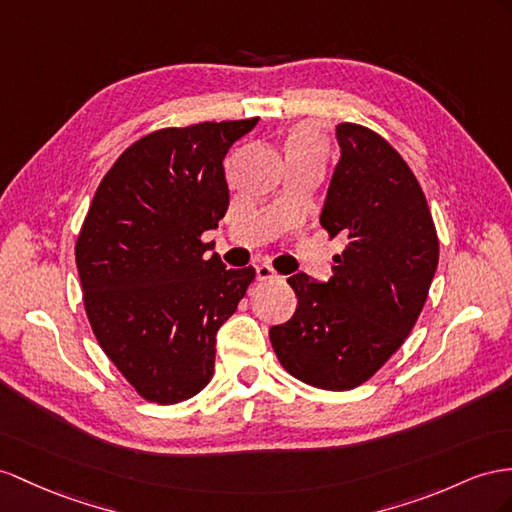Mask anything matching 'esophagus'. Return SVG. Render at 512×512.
<instances>
[{
    "label": "esophagus",
    "instance_id": "obj_1",
    "mask_svg": "<svg viewBox=\"0 0 512 512\" xmlns=\"http://www.w3.org/2000/svg\"><path fill=\"white\" fill-rule=\"evenodd\" d=\"M255 274H257V281H270V279H277V272H274L272 266L268 264H259L255 268Z\"/></svg>",
    "mask_w": 512,
    "mask_h": 512
}]
</instances>
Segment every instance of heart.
I'll return each mask as SVG.
<instances>
[{"label": "heart", "mask_w": 512, "mask_h": 512, "mask_svg": "<svg viewBox=\"0 0 512 512\" xmlns=\"http://www.w3.org/2000/svg\"><path fill=\"white\" fill-rule=\"evenodd\" d=\"M285 149L290 160H294V157H305V155H322L324 138L316 125L300 123L290 131V136H287Z\"/></svg>", "instance_id": "heart-1"}]
</instances>
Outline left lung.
I'll return each mask as SVG.
<instances>
[{
  "instance_id": "8db88e82",
  "label": "left lung",
  "mask_w": 512,
  "mask_h": 512,
  "mask_svg": "<svg viewBox=\"0 0 512 512\" xmlns=\"http://www.w3.org/2000/svg\"><path fill=\"white\" fill-rule=\"evenodd\" d=\"M339 162L320 225L342 235L333 277L298 272L292 320L270 342L298 381L344 391L368 381L415 326L439 264V240L426 196L391 144L372 129L339 123Z\"/></svg>"
}]
</instances>
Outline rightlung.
<instances>
[{"label":"right lung","mask_w":512,"mask_h":512,"mask_svg":"<svg viewBox=\"0 0 512 512\" xmlns=\"http://www.w3.org/2000/svg\"><path fill=\"white\" fill-rule=\"evenodd\" d=\"M259 119L170 127L140 138L95 192L75 244L97 342L142 398L175 404L214 374L216 333L255 279L201 235L229 207L227 151Z\"/></svg>","instance_id":"obj_1"}]
</instances>
